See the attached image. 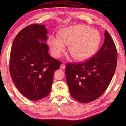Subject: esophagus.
Returning a JSON list of instances; mask_svg holds the SVG:
<instances>
[{"mask_svg":"<svg viewBox=\"0 0 126 126\" xmlns=\"http://www.w3.org/2000/svg\"><path fill=\"white\" fill-rule=\"evenodd\" d=\"M61 69H65V65L64 64H61L60 66Z\"/></svg>","mask_w":126,"mask_h":126,"instance_id":"obj_1","label":"esophagus"}]
</instances>
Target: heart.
<instances>
[{"mask_svg": "<svg viewBox=\"0 0 126 126\" xmlns=\"http://www.w3.org/2000/svg\"><path fill=\"white\" fill-rule=\"evenodd\" d=\"M101 41L98 32L89 26L77 25L64 28L60 31L58 37L51 36L50 49L53 57H59L69 45L68 51L76 61L82 62L92 57L97 51Z\"/></svg>", "mask_w": 126, "mask_h": 126, "instance_id": "heart-1", "label": "heart"}]
</instances>
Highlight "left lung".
<instances>
[{"instance_id":"left-lung-1","label":"left lung","mask_w":126,"mask_h":126,"mask_svg":"<svg viewBox=\"0 0 126 126\" xmlns=\"http://www.w3.org/2000/svg\"><path fill=\"white\" fill-rule=\"evenodd\" d=\"M116 46L108 32L98 51L82 63H69L65 66L66 82L71 96L77 101L89 103L95 100L107 89L116 70Z\"/></svg>"}]
</instances>
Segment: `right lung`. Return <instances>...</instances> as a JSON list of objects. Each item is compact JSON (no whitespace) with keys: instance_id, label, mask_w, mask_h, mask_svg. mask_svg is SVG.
<instances>
[{"instance_id":"add662e5","label":"right lung","mask_w":126,"mask_h":126,"mask_svg":"<svg viewBox=\"0 0 126 126\" xmlns=\"http://www.w3.org/2000/svg\"><path fill=\"white\" fill-rule=\"evenodd\" d=\"M44 25L31 24L22 29L13 42L10 57V73L15 86L32 101L49 94L53 73L60 61L51 57L47 44Z\"/></svg>"}]
</instances>
